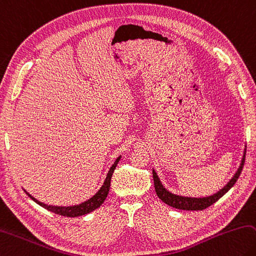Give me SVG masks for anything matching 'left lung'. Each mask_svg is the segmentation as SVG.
<instances>
[{
  "label": "left lung",
  "instance_id": "left-lung-1",
  "mask_svg": "<svg viewBox=\"0 0 256 256\" xmlns=\"http://www.w3.org/2000/svg\"><path fill=\"white\" fill-rule=\"evenodd\" d=\"M245 154H246V150L244 151L243 159H242V164L240 166L238 170L236 171V174L233 178L230 180V182L227 184L222 190H220L217 194H212L210 197H205V198H188V197H181V196H176V194H172L171 192H169L168 190H166L164 188V186L161 184L159 178H158L156 171H153L152 172L153 181H154V189L158 197H159L164 204H166V205H169L172 208L181 209V210H204V209L212 206V204H215L218 199H220L235 184V182L238 181V176L242 172V169H243L244 166Z\"/></svg>",
  "mask_w": 256,
  "mask_h": 256
}]
</instances>
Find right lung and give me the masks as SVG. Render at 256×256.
Segmentation results:
<instances>
[{"label":"right lung","mask_w":256,"mask_h":256,"mask_svg":"<svg viewBox=\"0 0 256 256\" xmlns=\"http://www.w3.org/2000/svg\"><path fill=\"white\" fill-rule=\"evenodd\" d=\"M120 158L118 156L116 161L114 162V164L112 166V168L110 169L108 176H106L105 179V182L104 184L102 186V188L98 190V192H97L95 196H92L90 200H87L85 202L80 204V205H77V206H72V207H54V206H48L46 205V204H42L36 200L32 196H30L29 194V197L31 199H34V200L40 205L41 207H44L46 209H48V210L52 212L54 214H57V215H62V216H66V217H78V216H82V215H86V214L90 212L92 210H95L96 208H98L104 202V200L108 197V192H110V178H112V174L114 172V170L116 168V166H118V161H120Z\"/></svg>","instance_id":"right-lung-1"}]
</instances>
